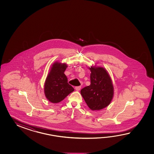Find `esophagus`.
<instances>
[{
	"label": "esophagus",
	"instance_id": "obj_1",
	"mask_svg": "<svg viewBox=\"0 0 154 154\" xmlns=\"http://www.w3.org/2000/svg\"><path fill=\"white\" fill-rule=\"evenodd\" d=\"M81 86H76L75 87V90L76 91H79L80 90V88H81Z\"/></svg>",
	"mask_w": 154,
	"mask_h": 154
}]
</instances>
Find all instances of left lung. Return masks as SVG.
<instances>
[{
	"label": "left lung",
	"mask_w": 154,
	"mask_h": 154,
	"mask_svg": "<svg viewBox=\"0 0 154 154\" xmlns=\"http://www.w3.org/2000/svg\"><path fill=\"white\" fill-rule=\"evenodd\" d=\"M91 84L81 90V94L92 111L100 110L110 104L114 90L111 77L102 67L91 66Z\"/></svg>",
	"instance_id": "1"
}]
</instances>
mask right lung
Masks as SVG:
<instances>
[{
  "label": "right lung",
  "instance_id": "obj_1",
  "mask_svg": "<svg viewBox=\"0 0 154 154\" xmlns=\"http://www.w3.org/2000/svg\"><path fill=\"white\" fill-rule=\"evenodd\" d=\"M68 66L66 63H53L45 83L46 98L52 103H58L74 91V89L68 82L64 72Z\"/></svg>",
  "mask_w": 154,
  "mask_h": 154
}]
</instances>
